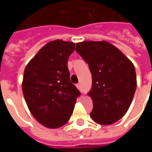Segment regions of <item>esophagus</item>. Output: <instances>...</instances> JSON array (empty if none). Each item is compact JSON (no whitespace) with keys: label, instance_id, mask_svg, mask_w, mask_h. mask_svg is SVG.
Segmentation results:
<instances>
[{"label":"esophagus","instance_id":"esophagus-1","mask_svg":"<svg viewBox=\"0 0 152 152\" xmlns=\"http://www.w3.org/2000/svg\"><path fill=\"white\" fill-rule=\"evenodd\" d=\"M76 88L79 89V90H80V89H81V86H80V84H77V85H76Z\"/></svg>","mask_w":152,"mask_h":152}]
</instances>
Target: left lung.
Segmentation results:
<instances>
[{"mask_svg": "<svg viewBox=\"0 0 152 152\" xmlns=\"http://www.w3.org/2000/svg\"><path fill=\"white\" fill-rule=\"evenodd\" d=\"M76 50L89 64L92 74L90 116L100 124H113L125 115L134 99L137 87L134 64L106 40L79 42Z\"/></svg>", "mask_w": 152, "mask_h": 152, "instance_id": "1", "label": "left lung"}]
</instances>
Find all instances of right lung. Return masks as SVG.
I'll return each instance as SVG.
<instances>
[{
    "label": "right lung",
    "instance_id": "add662e5",
    "mask_svg": "<svg viewBox=\"0 0 152 152\" xmlns=\"http://www.w3.org/2000/svg\"><path fill=\"white\" fill-rule=\"evenodd\" d=\"M75 43L55 40L45 44L25 67L23 94L29 111L49 129L69 121L80 93L70 81L67 60Z\"/></svg>",
    "mask_w": 152,
    "mask_h": 152
}]
</instances>
